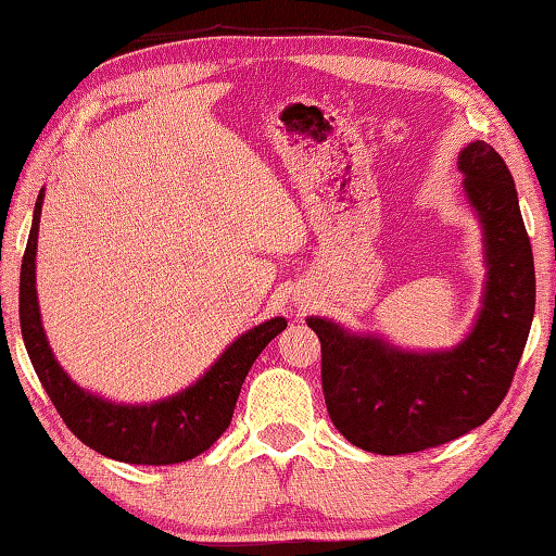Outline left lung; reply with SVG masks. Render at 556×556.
Masks as SVG:
<instances>
[{
    "label": "left lung",
    "mask_w": 556,
    "mask_h": 556,
    "mask_svg": "<svg viewBox=\"0 0 556 556\" xmlns=\"http://www.w3.org/2000/svg\"><path fill=\"white\" fill-rule=\"evenodd\" d=\"M457 167L488 262L468 337L447 351H405L319 316L306 319L321 341L326 410L361 451L418 453L482 426L507 395L530 337L534 260L513 175L484 140L463 148Z\"/></svg>",
    "instance_id": "left-lung-1"
}]
</instances>
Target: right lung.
Masks as SVG:
<instances>
[{"label": "right lung", "instance_id": "add662e5", "mask_svg": "<svg viewBox=\"0 0 556 556\" xmlns=\"http://www.w3.org/2000/svg\"><path fill=\"white\" fill-rule=\"evenodd\" d=\"M43 190L34 205L29 242L20 277V324L26 354L43 391L68 430L96 453L134 465H173L205 453L230 426L247 374L264 346L287 329L281 316L267 319L225 349L205 376L170 399L126 405L76 386L51 351L37 299V240Z\"/></svg>", "mask_w": 556, "mask_h": 556}]
</instances>
